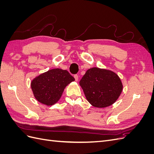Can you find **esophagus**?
<instances>
[{
    "label": "esophagus",
    "mask_w": 154,
    "mask_h": 154,
    "mask_svg": "<svg viewBox=\"0 0 154 154\" xmlns=\"http://www.w3.org/2000/svg\"><path fill=\"white\" fill-rule=\"evenodd\" d=\"M74 79H75V81L77 82L78 80V76L77 75V74H74Z\"/></svg>",
    "instance_id": "34e87169"
}]
</instances>
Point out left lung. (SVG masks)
I'll return each mask as SVG.
<instances>
[{"instance_id": "left-lung-1", "label": "left lung", "mask_w": 154, "mask_h": 154, "mask_svg": "<svg viewBox=\"0 0 154 154\" xmlns=\"http://www.w3.org/2000/svg\"><path fill=\"white\" fill-rule=\"evenodd\" d=\"M87 101L95 107L112 105L123 90V85L115 72L103 69H88L80 82Z\"/></svg>"}]
</instances>
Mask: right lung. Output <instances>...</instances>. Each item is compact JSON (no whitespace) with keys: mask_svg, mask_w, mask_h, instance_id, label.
Returning <instances> with one entry per match:
<instances>
[{"mask_svg":"<svg viewBox=\"0 0 154 154\" xmlns=\"http://www.w3.org/2000/svg\"><path fill=\"white\" fill-rule=\"evenodd\" d=\"M73 81L74 77L67 70L53 69L33 79L31 87L37 101L53 105L60 100L65 87Z\"/></svg>","mask_w":154,"mask_h":154,"instance_id":"obj_1","label":"right lung"}]
</instances>
